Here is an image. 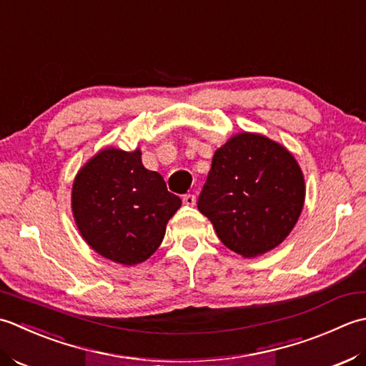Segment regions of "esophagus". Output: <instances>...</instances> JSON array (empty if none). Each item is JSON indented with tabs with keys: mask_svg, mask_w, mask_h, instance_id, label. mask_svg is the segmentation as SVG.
Instances as JSON below:
<instances>
[{
	"mask_svg": "<svg viewBox=\"0 0 366 366\" xmlns=\"http://www.w3.org/2000/svg\"><path fill=\"white\" fill-rule=\"evenodd\" d=\"M183 202H184V205H189V207L196 205V196H194V194H184Z\"/></svg>",
	"mask_w": 366,
	"mask_h": 366,
	"instance_id": "1",
	"label": "esophagus"
}]
</instances>
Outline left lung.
<instances>
[{
    "mask_svg": "<svg viewBox=\"0 0 366 366\" xmlns=\"http://www.w3.org/2000/svg\"><path fill=\"white\" fill-rule=\"evenodd\" d=\"M305 182L294 156L257 134H238L216 150L197 208L219 240L244 257L273 249L294 229Z\"/></svg>",
    "mask_w": 366,
    "mask_h": 366,
    "instance_id": "left-lung-1",
    "label": "left lung"
}]
</instances>
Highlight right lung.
I'll list each match as a JSON object with an SVG mask.
<instances>
[{"instance_id":"right-lung-1","label":"right lung","mask_w":366,"mask_h":366,"mask_svg":"<svg viewBox=\"0 0 366 366\" xmlns=\"http://www.w3.org/2000/svg\"><path fill=\"white\" fill-rule=\"evenodd\" d=\"M182 199L158 172L142 164L139 150L107 148L86 162L72 186V212L81 237L114 262H144L166 234Z\"/></svg>"}]
</instances>
